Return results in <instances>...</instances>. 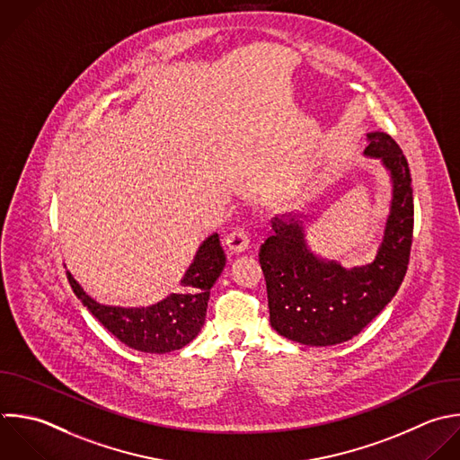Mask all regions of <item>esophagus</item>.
<instances>
[{
	"label": "esophagus",
	"mask_w": 460,
	"mask_h": 460,
	"mask_svg": "<svg viewBox=\"0 0 460 460\" xmlns=\"http://www.w3.org/2000/svg\"><path fill=\"white\" fill-rule=\"evenodd\" d=\"M225 244H226V248L232 250L234 253H241V252H244V250L248 248L250 239H248L246 232H243V230L237 228V230H232V232L226 235Z\"/></svg>",
	"instance_id": "1"
}]
</instances>
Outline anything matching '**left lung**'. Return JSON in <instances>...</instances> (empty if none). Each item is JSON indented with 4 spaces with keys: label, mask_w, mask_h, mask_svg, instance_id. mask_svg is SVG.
Here are the masks:
<instances>
[{
    "label": "left lung",
    "mask_w": 460,
    "mask_h": 460,
    "mask_svg": "<svg viewBox=\"0 0 460 460\" xmlns=\"http://www.w3.org/2000/svg\"><path fill=\"white\" fill-rule=\"evenodd\" d=\"M367 158H377L390 176L392 198L385 232L372 262L345 268L320 257L307 243V216L271 219V235L259 252L266 277L270 323L284 338L327 347L350 340L397 293L410 259L413 196L408 162L386 133H368Z\"/></svg>",
    "instance_id": "1"
}]
</instances>
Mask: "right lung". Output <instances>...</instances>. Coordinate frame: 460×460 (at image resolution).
Instances as JSON below:
<instances>
[{
    "mask_svg": "<svg viewBox=\"0 0 460 460\" xmlns=\"http://www.w3.org/2000/svg\"><path fill=\"white\" fill-rule=\"evenodd\" d=\"M226 257L219 235H208L198 248L181 277L180 291L169 293L146 307L106 305L92 298L68 271V282L83 305L122 343L149 352L165 354L183 349L201 331L207 316L210 289L225 268Z\"/></svg>",
    "mask_w": 460,
    "mask_h": 460,
    "instance_id": "add662e5",
    "label": "right lung"
}]
</instances>
